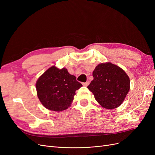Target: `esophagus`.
I'll return each mask as SVG.
<instances>
[{"mask_svg":"<svg viewBox=\"0 0 155 155\" xmlns=\"http://www.w3.org/2000/svg\"><path fill=\"white\" fill-rule=\"evenodd\" d=\"M89 83H90V81H87L86 83H83V86H85V87H87V86L89 85Z\"/></svg>","mask_w":155,"mask_h":155,"instance_id":"obj_1","label":"esophagus"}]
</instances>
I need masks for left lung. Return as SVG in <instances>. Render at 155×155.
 I'll return each instance as SVG.
<instances>
[{
	"mask_svg": "<svg viewBox=\"0 0 155 155\" xmlns=\"http://www.w3.org/2000/svg\"><path fill=\"white\" fill-rule=\"evenodd\" d=\"M92 76L87 88L98 104L107 109L120 106L130 89V79L124 70L112 63H102L96 67Z\"/></svg>",
	"mask_w": 155,
	"mask_h": 155,
	"instance_id": "1",
	"label": "left lung"
}]
</instances>
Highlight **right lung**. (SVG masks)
I'll return each mask as SVG.
<instances>
[{"instance_id":"1","label":"right lung","mask_w":155,"mask_h":155,"mask_svg":"<svg viewBox=\"0 0 155 155\" xmlns=\"http://www.w3.org/2000/svg\"><path fill=\"white\" fill-rule=\"evenodd\" d=\"M37 95L46 109L60 112L71 105L76 91L82 87L67 68L52 66L38 78L35 84Z\"/></svg>"}]
</instances>
